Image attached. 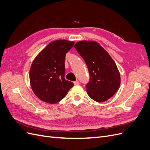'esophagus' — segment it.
<instances>
[{"mask_svg": "<svg viewBox=\"0 0 150 150\" xmlns=\"http://www.w3.org/2000/svg\"><path fill=\"white\" fill-rule=\"evenodd\" d=\"M74 85H78V84H79V82L78 81H74Z\"/></svg>", "mask_w": 150, "mask_h": 150, "instance_id": "esophagus-1", "label": "esophagus"}]
</instances>
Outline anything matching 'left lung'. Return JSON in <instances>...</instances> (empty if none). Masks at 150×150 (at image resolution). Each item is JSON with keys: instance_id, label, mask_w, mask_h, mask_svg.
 <instances>
[{"instance_id": "obj_1", "label": "left lung", "mask_w": 150, "mask_h": 150, "mask_svg": "<svg viewBox=\"0 0 150 150\" xmlns=\"http://www.w3.org/2000/svg\"><path fill=\"white\" fill-rule=\"evenodd\" d=\"M88 66L90 79L86 85L88 96L101 103L111 98L119 89L120 74L116 63L100 44L82 40L74 45Z\"/></svg>"}]
</instances>
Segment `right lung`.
Here are the masks:
<instances>
[{"label":"right lung","instance_id":"obj_1","mask_svg":"<svg viewBox=\"0 0 150 150\" xmlns=\"http://www.w3.org/2000/svg\"><path fill=\"white\" fill-rule=\"evenodd\" d=\"M74 42L57 40L49 43L34 59L30 69L32 89L40 100L55 104L74 86L64 78L65 57Z\"/></svg>","mask_w":150,"mask_h":150}]
</instances>
